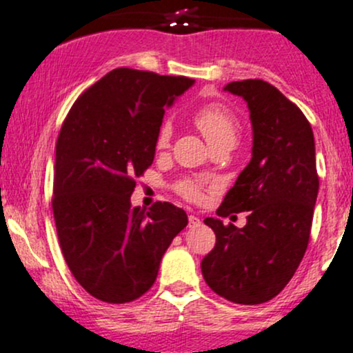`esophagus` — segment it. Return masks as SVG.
Returning a JSON list of instances; mask_svg holds the SVG:
<instances>
[{
	"label": "esophagus",
	"mask_w": 353,
	"mask_h": 353,
	"mask_svg": "<svg viewBox=\"0 0 353 353\" xmlns=\"http://www.w3.org/2000/svg\"><path fill=\"white\" fill-rule=\"evenodd\" d=\"M200 223H201V220L198 219L196 215H190V216H188V227H190V228H196Z\"/></svg>",
	"instance_id": "1"
}]
</instances>
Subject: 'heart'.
<instances>
[{"mask_svg": "<svg viewBox=\"0 0 353 353\" xmlns=\"http://www.w3.org/2000/svg\"><path fill=\"white\" fill-rule=\"evenodd\" d=\"M193 123L200 130V133L203 134L212 148L220 143H235L239 123H236V118L232 113V110H228L221 103H208V105L198 108L196 113L193 114ZM170 138H172V126L168 123L161 125L157 137L158 148H166L170 143ZM178 192L190 200H198L201 195L198 183L190 180L180 181Z\"/></svg>", "mask_w": 353, "mask_h": 353, "instance_id": "b5f03b06", "label": "heart"}]
</instances>
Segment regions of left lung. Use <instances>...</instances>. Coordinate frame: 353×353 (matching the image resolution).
I'll return each instance as SVG.
<instances>
[{
	"label": "left lung",
	"instance_id": "1",
	"mask_svg": "<svg viewBox=\"0 0 353 353\" xmlns=\"http://www.w3.org/2000/svg\"><path fill=\"white\" fill-rule=\"evenodd\" d=\"M250 112L252 160L225 196L219 216L250 212L243 228L205 219L215 248L201 260L205 282L233 303L259 305L283 290L310 239L319 176L312 126L300 108L262 80L228 83Z\"/></svg>",
	"mask_w": 353,
	"mask_h": 353
}]
</instances>
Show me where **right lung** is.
Listing matches in <instances>:
<instances>
[{
	"label": "right lung",
	"instance_id": "1",
	"mask_svg": "<svg viewBox=\"0 0 353 353\" xmlns=\"http://www.w3.org/2000/svg\"><path fill=\"white\" fill-rule=\"evenodd\" d=\"M195 85L185 77L117 68L71 106L57 141L53 213L77 282L106 303L137 300L155 283L185 210L132 208L134 178L153 163L165 108Z\"/></svg>",
	"mask_w": 353,
	"mask_h": 353
}]
</instances>
